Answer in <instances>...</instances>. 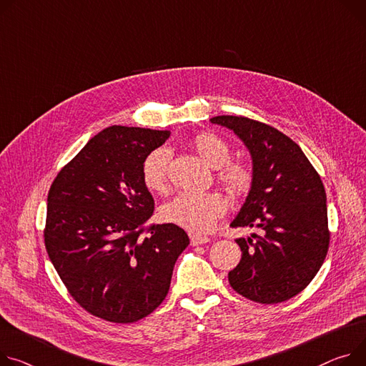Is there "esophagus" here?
<instances>
[{"mask_svg":"<svg viewBox=\"0 0 366 366\" xmlns=\"http://www.w3.org/2000/svg\"><path fill=\"white\" fill-rule=\"evenodd\" d=\"M209 237L207 236H199V234H190V244L192 246H198V244H204L208 243Z\"/></svg>","mask_w":366,"mask_h":366,"instance_id":"1","label":"esophagus"}]
</instances>
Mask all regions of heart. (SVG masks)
<instances>
[{
  "instance_id": "1",
  "label": "heart",
  "mask_w": 366,
  "mask_h": 366,
  "mask_svg": "<svg viewBox=\"0 0 366 366\" xmlns=\"http://www.w3.org/2000/svg\"><path fill=\"white\" fill-rule=\"evenodd\" d=\"M192 148L209 167L217 168L218 183L233 198H243L252 186L254 168L246 161H232V148L227 140L212 132H199L192 139ZM170 152L165 148L154 149L142 162V182L152 193L164 194L170 189L168 180ZM227 209V202L218 193L182 192L161 208L165 222L174 224L192 233H208Z\"/></svg>"
}]
</instances>
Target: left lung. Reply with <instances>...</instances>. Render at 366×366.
<instances>
[{
  "mask_svg": "<svg viewBox=\"0 0 366 366\" xmlns=\"http://www.w3.org/2000/svg\"><path fill=\"white\" fill-rule=\"evenodd\" d=\"M209 122L232 129L254 161V186L232 227H255L261 234L236 240L242 259L229 283L252 302L289 300L311 283L328 252L321 177L299 145L272 126L243 116Z\"/></svg>",
  "mask_w": 366,
  "mask_h": 366,
  "instance_id": "8db88e82",
  "label": "left lung"
}]
</instances>
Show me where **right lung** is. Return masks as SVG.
I'll return each mask as SVG.
<instances>
[{"label":"right lung","mask_w":366,"mask_h":366,"mask_svg":"<svg viewBox=\"0 0 366 366\" xmlns=\"http://www.w3.org/2000/svg\"><path fill=\"white\" fill-rule=\"evenodd\" d=\"M168 130L109 126L67 162L48 192L44 240L70 296L101 320L148 317L170 289L189 244L174 224H148L154 198L142 162Z\"/></svg>","instance_id":"obj_1"}]
</instances>
